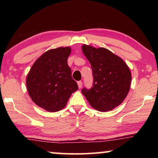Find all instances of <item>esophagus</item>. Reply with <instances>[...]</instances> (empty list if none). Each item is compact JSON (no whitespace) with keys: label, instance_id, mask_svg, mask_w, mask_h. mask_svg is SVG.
Here are the masks:
<instances>
[{"label":"esophagus","instance_id":"1","mask_svg":"<svg viewBox=\"0 0 158 158\" xmlns=\"http://www.w3.org/2000/svg\"><path fill=\"white\" fill-rule=\"evenodd\" d=\"M77 84H78V87L79 88V89H81V88L82 87V81H79L78 82H77Z\"/></svg>","mask_w":158,"mask_h":158}]
</instances>
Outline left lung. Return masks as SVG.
<instances>
[{
    "mask_svg": "<svg viewBox=\"0 0 158 158\" xmlns=\"http://www.w3.org/2000/svg\"><path fill=\"white\" fill-rule=\"evenodd\" d=\"M82 52L91 65L93 83L81 92L90 105L100 111H108L123 102L130 89L132 76L121 58L105 48L83 45Z\"/></svg>",
    "mask_w": 158,
    "mask_h": 158,
    "instance_id": "8db88e82",
    "label": "left lung"
}]
</instances>
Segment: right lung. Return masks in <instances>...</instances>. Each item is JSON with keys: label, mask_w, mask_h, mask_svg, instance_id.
Instances as JSON below:
<instances>
[{"label": "right lung", "mask_w": 158, "mask_h": 158, "mask_svg": "<svg viewBox=\"0 0 158 158\" xmlns=\"http://www.w3.org/2000/svg\"><path fill=\"white\" fill-rule=\"evenodd\" d=\"M70 53L69 47L47 51L34 63L27 76L26 85L32 100L48 111L65 107L72 93L79 89L68 65Z\"/></svg>", "instance_id": "add662e5"}]
</instances>
